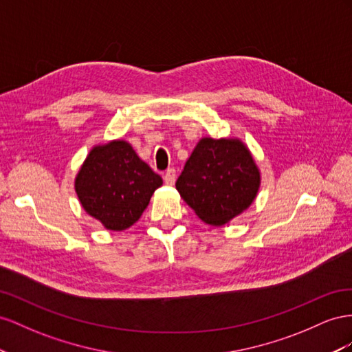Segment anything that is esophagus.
Listing matches in <instances>:
<instances>
[{"mask_svg":"<svg viewBox=\"0 0 352 352\" xmlns=\"http://www.w3.org/2000/svg\"><path fill=\"white\" fill-rule=\"evenodd\" d=\"M175 178H177L175 169H174V168H169V169L166 170V173H165V175H164L165 184H168V186H173V184L175 183Z\"/></svg>","mask_w":352,"mask_h":352,"instance_id":"esophagus-1","label":"esophagus"}]
</instances>
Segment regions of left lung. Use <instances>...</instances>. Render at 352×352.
Segmentation results:
<instances>
[{"mask_svg":"<svg viewBox=\"0 0 352 352\" xmlns=\"http://www.w3.org/2000/svg\"><path fill=\"white\" fill-rule=\"evenodd\" d=\"M175 187L200 219L223 226L254 202L259 170L239 140L202 138Z\"/></svg>","mask_w":352,"mask_h":352,"instance_id":"left-lung-1","label":"left lung"}]
</instances>
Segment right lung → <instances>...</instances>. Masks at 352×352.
Wrapping results in <instances>:
<instances>
[{"instance_id": "right-lung-1", "label": "right lung", "mask_w": 352, "mask_h": 352, "mask_svg": "<svg viewBox=\"0 0 352 352\" xmlns=\"http://www.w3.org/2000/svg\"><path fill=\"white\" fill-rule=\"evenodd\" d=\"M160 186V175L120 140L94 147L75 179L82 208L113 232L138 221Z\"/></svg>"}]
</instances>
